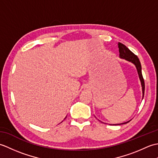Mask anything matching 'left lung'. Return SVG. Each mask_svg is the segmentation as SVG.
Segmentation results:
<instances>
[{"mask_svg": "<svg viewBox=\"0 0 158 158\" xmlns=\"http://www.w3.org/2000/svg\"><path fill=\"white\" fill-rule=\"evenodd\" d=\"M118 48H119V58L122 59H125L126 60H127V61L132 62L136 66V68L137 69V72H138V74H139L140 83H141L142 91H143V98L144 93H145V82H144V79L142 75L141 64H140V60L138 57H137V56H136L135 53L131 52L126 45H124L123 44H122V43H118ZM130 121L122 123L113 124V125H121V124H125V123H128Z\"/></svg>", "mask_w": 158, "mask_h": 158, "instance_id": "1", "label": "left lung"}]
</instances>
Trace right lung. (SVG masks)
<instances>
[{"mask_svg": "<svg viewBox=\"0 0 158 158\" xmlns=\"http://www.w3.org/2000/svg\"><path fill=\"white\" fill-rule=\"evenodd\" d=\"M65 118H66V117H65ZM65 118H64V119H65Z\"/></svg>", "mask_w": 158, "mask_h": 158, "instance_id": "add662e5", "label": "right lung"}]
</instances>
